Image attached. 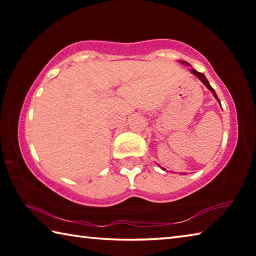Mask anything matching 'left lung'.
<instances>
[{"instance_id":"8db88e82","label":"left lung","mask_w":256,"mask_h":256,"mask_svg":"<svg viewBox=\"0 0 256 256\" xmlns=\"http://www.w3.org/2000/svg\"><path fill=\"white\" fill-rule=\"evenodd\" d=\"M180 63L182 64H185V66H188V62H185V60H180ZM190 73H192V74H194L196 76H198V80H200L203 84H204L208 89L210 90V92H212V94H214V98L216 99V100H218V102L220 104V100H219V98H218V96H216V92L214 90V88H212V86H210V84H209V81L206 80V76L203 74V73H201V72H198L196 70H194V68H190ZM220 106H222V104H220ZM162 170H164V168H162Z\"/></svg>"}]
</instances>
